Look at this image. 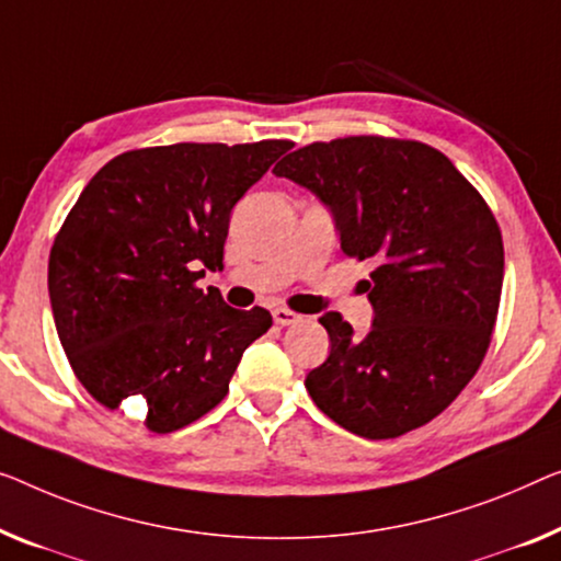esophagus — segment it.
Listing matches in <instances>:
<instances>
[{
  "mask_svg": "<svg viewBox=\"0 0 561 561\" xmlns=\"http://www.w3.org/2000/svg\"><path fill=\"white\" fill-rule=\"evenodd\" d=\"M272 317H274V322L282 324V328H289V324L302 322V314L291 312V309H287V307H277V309H274V312H272Z\"/></svg>",
  "mask_w": 561,
  "mask_h": 561,
  "instance_id": "obj_1",
  "label": "esophagus"
}]
</instances>
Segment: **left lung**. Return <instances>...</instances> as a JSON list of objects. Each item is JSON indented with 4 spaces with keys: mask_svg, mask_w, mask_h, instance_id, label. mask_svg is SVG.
I'll list each match as a JSON object with an SVG mask.
<instances>
[{
    "mask_svg": "<svg viewBox=\"0 0 561 561\" xmlns=\"http://www.w3.org/2000/svg\"><path fill=\"white\" fill-rule=\"evenodd\" d=\"M274 173L330 206L342 252L375 266L363 282L373 330L355 337L340 312L322 314L330 357L307 375V392L355 436L421 428L454 403L491 345L504 241L489 204L421 140H317Z\"/></svg>",
    "mask_w": 561,
    "mask_h": 561,
    "instance_id": "left-lung-1",
    "label": "left lung"
}]
</instances>
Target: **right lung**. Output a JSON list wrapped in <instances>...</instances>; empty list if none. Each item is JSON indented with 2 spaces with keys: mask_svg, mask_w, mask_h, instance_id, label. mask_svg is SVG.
Instances as JSON below:
<instances>
[{
  "mask_svg": "<svg viewBox=\"0 0 561 561\" xmlns=\"http://www.w3.org/2000/svg\"><path fill=\"white\" fill-rule=\"evenodd\" d=\"M291 146L138 148L90 179L57 231L47 284L67 360L100 405L140 398L146 428L173 433L227 398L272 314L196 282L221 270L231 208Z\"/></svg>",
  "mask_w": 561,
  "mask_h": 561,
  "instance_id": "add662e5",
  "label": "right lung"
}]
</instances>
